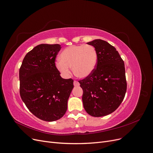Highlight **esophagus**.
Returning <instances> with one entry per match:
<instances>
[{
  "label": "esophagus",
  "instance_id": "obj_1",
  "mask_svg": "<svg viewBox=\"0 0 153 153\" xmlns=\"http://www.w3.org/2000/svg\"><path fill=\"white\" fill-rule=\"evenodd\" d=\"M73 84H74V85L75 86H76V87H78L80 85V83L78 82V81H76V80H74V82H73Z\"/></svg>",
  "mask_w": 153,
  "mask_h": 153
}]
</instances>
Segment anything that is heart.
I'll use <instances>...</instances> for the list:
<instances>
[{
  "label": "heart",
  "instance_id": "obj_1",
  "mask_svg": "<svg viewBox=\"0 0 153 153\" xmlns=\"http://www.w3.org/2000/svg\"><path fill=\"white\" fill-rule=\"evenodd\" d=\"M61 60L55 62L58 70L65 76L70 74V68L74 74L81 78L90 76L94 71L98 62L96 48L90 45H73L63 50Z\"/></svg>",
  "mask_w": 153,
  "mask_h": 153
}]
</instances>
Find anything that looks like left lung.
<instances>
[{
	"label": "left lung",
	"instance_id": "obj_1",
	"mask_svg": "<svg viewBox=\"0 0 153 153\" xmlns=\"http://www.w3.org/2000/svg\"><path fill=\"white\" fill-rule=\"evenodd\" d=\"M87 44L96 48L98 62L90 76L78 81L83 89V105L91 116H105L114 112L124 98V63L117 50L106 41L95 39Z\"/></svg>",
	"mask_w": 153,
	"mask_h": 153
}]
</instances>
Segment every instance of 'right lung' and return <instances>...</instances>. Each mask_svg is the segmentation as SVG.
Returning <instances> with one entry per match:
<instances>
[{"label": "right lung", "instance_id": "obj_1", "mask_svg": "<svg viewBox=\"0 0 153 153\" xmlns=\"http://www.w3.org/2000/svg\"><path fill=\"white\" fill-rule=\"evenodd\" d=\"M61 47L41 44L26 54L19 70L20 94L30 112L45 121L65 114L73 80L64 79L55 66Z\"/></svg>", "mask_w": 153, "mask_h": 153}]
</instances>
